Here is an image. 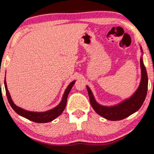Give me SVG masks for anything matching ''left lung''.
Segmentation results:
<instances>
[{
    "label": "left lung",
    "mask_w": 154,
    "mask_h": 154,
    "mask_svg": "<svg viewBox=\"0 0 154 154\" xmlns=\"http://www.w3.org/2000/svg\"><path fill=\"white\" fill-rule=\"evenodd\" d=\"M141 51L142 52V48ZM140 67L142 77L137 90L130 98L114 106H106L98 104L90 88L87 86L90 104L97 114L109 121H120L132 115L140 109L146 98L148 90V75L143 63L142 57L140 58Z\"/></svg>",
    "instance_id": "8db88e82"
}]
</instances>
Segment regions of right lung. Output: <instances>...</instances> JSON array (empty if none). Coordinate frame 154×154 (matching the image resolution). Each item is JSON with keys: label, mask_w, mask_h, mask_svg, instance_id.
<instances>
[{"label": "right lung", "mask_w": 154, "mask_h": 154, "mask_svg": "<svg viewBox=\"0 0 154 154\" xmlns=\"http://www.w3.org/2000/svg\"><path fill=\"white\" fill-rule=\"evenodd\" d=\"M75 81H73L68 85V87L66 88V89L65 90L64 93L63 94L62 100L61 101V102L57 106L54 108L50 109L49 111H44V112H33V111H29L26 110H24L20 107L16 106L14 104L13 101L12 100L11 97L8 91V88H7V83H6L5 78V81H4V84H5V91H6V95H7L8 100L9 102L10 106L13 110L17 113V114L20 115L21 116L26 118V119L30 120L31 121L35 122V123H48L53 121L54 119H55L57 117H58L59 116L62 114L63 111L64 110L65 107L66 105L67 102V97H68V94L69 92L71 91V88H72L73 85H74Z\"/></svg>", "instance_id": "obj_1"}]
</instances>
